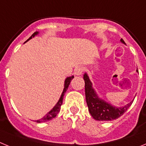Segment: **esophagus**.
Returning <instances> with one entry per match:
<instances>
[{
  "label": "esophagus",
  "instance_id": "esophagus-1",
  "mask_svg": "<svg viewBox=\"0 0 146 146\" xmlns=\"http://www.w3.org/2000/svg\"><path fill=\"white\" fill-rule=\"evenodd\" d=\"M83 70H84L83 67L82 66L76 67L75 69H74V74H75L76 75H81V74H82Z\"/></svg>",
  "mask_w": 146,
  "mask_h": 146
}]
</instances>
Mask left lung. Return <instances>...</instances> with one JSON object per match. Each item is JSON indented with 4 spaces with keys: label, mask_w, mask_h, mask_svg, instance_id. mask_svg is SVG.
<instances>
[{
    "label": "left lung",
    "mask_w": 146,
    "mask_h": 146,
    "mask_svg": "<svg viewBox=\"0 0 146 146\" xmlns=\"http://www.w3.org/2000/svg\"><path fill=\"white\" fill-rule=\"evenodd\" d=\"M121 42L125 44L124 41L122 38ZM136 72H138L137 69ZM83 79L85 80V92L88 110L91 116L96 121H108L116 119L121 116L133 102L134 100H132L123 107L114 106L99 97L86 72L83 75Z\"/></svg>",
    "instance_id": "obj_1"
}]
</instances>
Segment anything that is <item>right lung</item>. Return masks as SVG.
Masks as SVG:
<instances>
[{
  "mask_svg": "<svg viewBox=\"0 0 146 146\" xmlns=\"http://www.w3.org/2000/svg\"><path fill=\"white\" fill-rule=\"evenodd\" d=\"M38 34V32L36 31L34 33L32 34V36L27 40L26 42H28V40L31 39L32 38H33L34 36H36V35ZM74 78V76L72 75L71 77H67L66 78L65 81H64V90H63V92H62L61 95H60V97L59 99V100L58 101L57 104H55L54 108H52L50 112L47 113V114L45 115L44 116L43 118H42L41 119H38V120H36V122L37 123H42V122H46L47 121H50V120H52V118H55V116L57 115V114L58 113V112L60 111V106L62 105V103H63V99H64V94H65L66 91H67V89H68V87H69V84H70L71 80Z\"/></svg>",
  "mask_w": 146,
  "mask_h": 146,
  "instance_id": "obj_1",
  "label": "right lung"
}]
</instances>
